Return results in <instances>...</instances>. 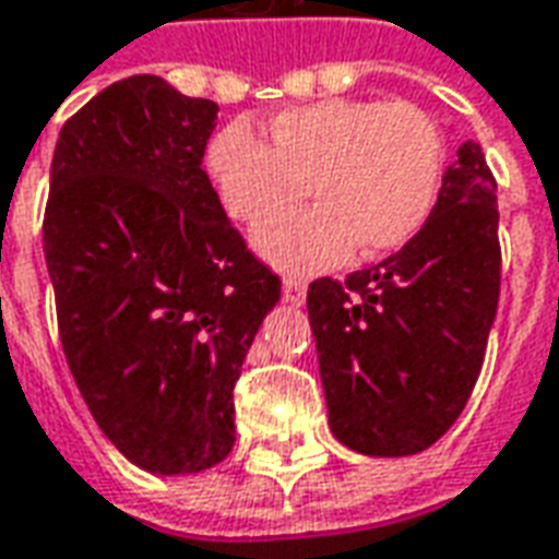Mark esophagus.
<instances>
[{
  "label": "esophagus",
  "instance_id": "1",
  "mask_svg": "<svg viewBox=\"0 0 559 559\" xmlns=\"http://www.w3.org/2000/svg\"><path fill=\"white\" fill-rule=\"evenodd\" d=\"M305 293H308V287H305L302 281H293V278L284 281V299H287L290 305H302Z\"/></svg>",
  "mask_w": 559,
  "mask_h": 559
}]
</instances>
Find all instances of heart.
Here are the masks:
<instances>
[{"mask_svg":"<svg viewBox=\"0 0 559 559\" xmlns=\"http://www.w3.org/2000/svg\"><path fill=\"white\" fill-rule=\"evenodd\" d=\"M443 143L433 119L411 102L320 98L269 119V143L227 126L209 143L206 170L224 212L260 227L308 194L314 209L254 236L272 266L311 275L411 242L433 206Z\"/></svg>","mask_w":559,"mask_h":559,"instance_id":"b5f03b06","label":"heart"}]
</instances>
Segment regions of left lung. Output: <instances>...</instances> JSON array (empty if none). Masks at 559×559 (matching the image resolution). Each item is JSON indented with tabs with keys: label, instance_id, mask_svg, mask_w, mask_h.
I'll return each instance as SVG.
<instances>
[{
	"label": "left lung",
	"instance_id": "8db88e82",
	"mask_svg": "<svg viewBox=\"0 0 559 559\" xmlns=\"http://www.w3.org/2000/svg\"><path fill=\"white\" fill-rule=\"evenodd\" d=\"M497 224V182L479 143L464 140L411 242L308 287L329 428L347 449L416 455L455 425L500 299Z\"/></svg>",
	"mask_w": 559,
	"mask_h": 559
}]
</instances>
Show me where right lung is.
Returning <instances> with one entry per match:
<instances>
[{
	"label": "right lung",
	"instance_id": "add662e5",
	"mask_svg": "<svg viewBox=\"0 0 559 559\" xmlns=\"http://www.w3.org/2000/svg\"><path fill=\"white\" fill-rule=\"evenodd\" d=\"M218 104L155 74L68 119L44 257L68 368L98 428L146 473L188 476L236 443L233 386L281 281L203 170Z\"/></svg>",
	"mask_w": 559,
	"mask_h": 559
}]
</instances>
